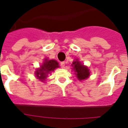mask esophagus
Listing matches in <instances>:
<instances>
[{
  "label": "esophagus",
  "mask_w": 128,
  "mask_h": 128,
  "mask_svg": "<svg viewBox=\"0 0 128 128\" xmlns=\"http://www.w3.org/2000/svg\"><path fill=\"white\" fill-rule=\"evenodd\" d=\"M60 65H61V67H62V68H64V67H65V62H61Z\"/></svg>",
  "instance_id": "34e87169"
}]
</instances>
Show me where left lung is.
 I'll use <instances>...</instances> for the list:
<instances>
[{"label":"left lung","mask_w":128,"mask_h":128,"mask_svg":"<svg viewBox=\"0 0 128 128\" xmlns=\"http://www.w3.org/2000/svg\"><path fill=\"white\" fill-rule=\"evenodd\" d=\"M72 66H73L72 69L75 72L77 78L80 81L86 80L90 76V72L88 68L84 66L83 64H81V62L78 60V59H76L72 62Z\"/></svg>","instance_id":"1"}]
</instances>
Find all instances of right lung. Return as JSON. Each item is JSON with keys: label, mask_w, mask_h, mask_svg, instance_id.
<instances>
[{"label": "right lung", "mask_w": 128, "mask_h": 128, "mask_svg": "<svg viewBox=\"0 0 128 128\" xmlns=\"http://www.w3.org/2000/svg\"><path fill=\"white\" fill-rule=\"evenodd\" d=\"M58 67L59 63L57 61L54 60H47V58H46L40 67L36 70V78L40 81L44 82L47 78L48 74Z\"/></svg>", "instance_id": "add662e5"}]
</instances>
